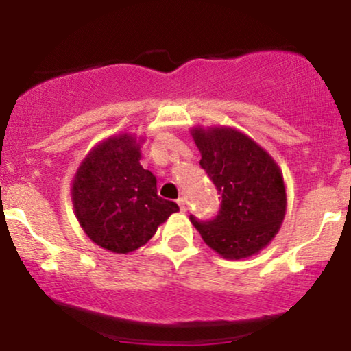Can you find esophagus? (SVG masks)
Instances as JSON below:
<instances>
[{"label": "esophagus", "mask_w": 351, "mask_h": 351, "mask_svg": "<svg viewBox=\"0 0 351 351\" xmlns=\"http://www.w3.org/2000/svg\"><path fill=\"white\" fill-rule=\"evenodd\" d=\"M177 204H179V208H180L182 213H185V198L177 199Z\"/></svg>", "instance_id": "1"}]
</instances>
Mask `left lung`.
<instances>
[{
  "instance_id": "left-lung-1",
  "label": "left lung",
  "mask_w": 351,
  "mask_h": 351,
  "mask_svg": "<svg viewBox=\"0 0 351 351\" xmlns=\"http://www.w3.org/2000/svg\"><path fill=\"white\" fill-rule=\"evenodd\" d=\"M199 165L220 195L213 220L191 223L210 249L225 258L257 254L275 238L286 214V186L275 160L237 129L193 128Z\"/></svg>"
}]
</instances>
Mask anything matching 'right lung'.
Listing matches in <instances>:
<instances>
[{"label":"right lung","mask_w":351,"mask_h":351,"mask_svg":"<svg viewBox=\"0 0 351 351\" xmlns=\"http://www.w3.org/2000/svg\"><path fill=\"white\" fill-rule=\"evenodd\" d=\"M76 219L107 251L128 254L148 243L179 210L156 191V177L141 166V143L131 134L100 142L88 153L71 185Z\"/></svg>","instance_id":"1"}]
</instances>
